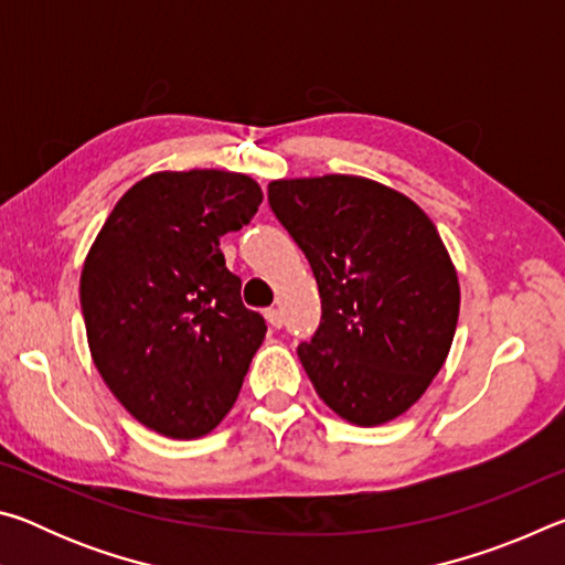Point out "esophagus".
<instances>
[{"label": "esophagus", "instance_id": "obj_1", "mask_svg": "<svg viewBox=\"0 0 565 565\" xmlns=\"http://www.w3.org/2000/svg\"><path fill=\"white\" fill-rule=\"evenodd\" d=\"M264 317H266V321H269V323H271V327H274V329H281V323H284V317H281V311H279V309H266V313H264Z\"/></svg>", "mask_w": 565, "mask_h": 565}]
</instances>
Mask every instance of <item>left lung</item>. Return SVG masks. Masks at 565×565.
Listing matches in <instances>:
<instances>
[{
	"mask_svg": "<svg viewBox=\"0 0 565 565\" xmlns=\"http://www.w3.org/2000/svg\"><path fill=\"white\" fill-rule=\"evenodd\" d=\"M269 206L303 252L321 323L299 359L353 426L398 418L451 351L461 286L448 248L406 194L353 174L276 179Z\"/></svg>",
	"mask_w": 565,
	"mask_h": 565,
	"instance_id": "8db88e82",
	"label": "left lung"
}]
</instances>
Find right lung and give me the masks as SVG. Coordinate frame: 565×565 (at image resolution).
<instances>
[{
  "instance_id": "1",
  "label": "right lung",
  "mask_w": 565,
  "mask_h": 565,
  "mask_svg": "<svg viewBox=\"0 0 565 565\" xmlns=\"http://www.w3.org/2000/svg\"><path fill=\"white\" fill-rule=\"evenodd\" d=\"M262 199L238 171H154L94 238L79 279L94 366L151 431L202 438L236 404L266 321L242 303L218 236L248 224Z\"/></svg>"
}]
</instances>
